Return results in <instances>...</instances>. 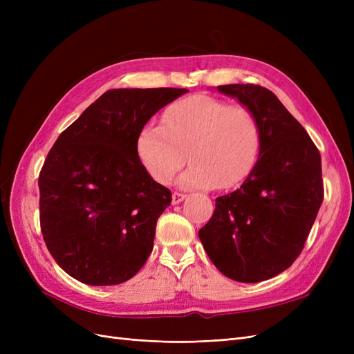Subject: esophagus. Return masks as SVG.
Wrapping results in <instances>:
<instances>
[{"mask_svg": "<svg viewBox=\"0 0 354 354\" xmlns=\"http://www.w3.org/2000/svg\"><path fill=\"white\" fill-rule=\"evenodd\" d=\"M173 205H177V203H180L183 199H186V195L185 194H178V192H174L173 194Z\"/></svg>", "mask_w": 354, "mask_h": 354, "instance_id": "esophagus-1", "label": "esophagus"}]
</instances>
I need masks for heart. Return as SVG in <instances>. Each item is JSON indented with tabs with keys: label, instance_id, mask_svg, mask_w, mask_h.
Returning <instances> with one entry per match:
<instances>
[{
	"label": "heart",
	"instance_id": "heart-1",
	"mask_svg": "<svg viewBox=\"0 0 354 354\" xmlns=\"http://www.w3.org/2000/svg\"><path fill=\"white\" fill-rule=\"evenodd\" d=\"M261 131L255 115L242 104L211 95H190L165 109L162 125H147L137 149L147 173L169 183L177 171L186 189H229L250 174L260 152Z\"/></svg>",
	"mask_w": 354,
	"mask_h": 354
}]
</instances>
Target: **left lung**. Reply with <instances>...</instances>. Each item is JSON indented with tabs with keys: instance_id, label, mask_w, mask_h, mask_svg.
<instances>
[{
	"instance_id": "left-lung-1",
	"label": "left lung",
	"mask_w": 354,
	"mask_h": 354,
	"mask_svg": "<svg viewBox=\"0 0 354 354\" xmlns=\"http://www.w3.org/2000/svg\"><path fill=\"white\" fill-rule=\"evenodd\" d=\"M217 90L255 115L261 145L242 186L216 199L199 239L224 276L255 283L282 273L301 254L324 201L322 160L303 125L270 90L254 84Z\"/></svg>"
}]
</instances>
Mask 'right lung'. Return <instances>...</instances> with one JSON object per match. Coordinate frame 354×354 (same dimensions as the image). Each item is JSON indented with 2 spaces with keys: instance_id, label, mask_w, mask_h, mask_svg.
I'll return each mask as SVG.
<instances>
[{
  "instance_id": "right-lung-1",
  "label": "right lung",
  "mask_w": 354,
  "mask_h": 354,
  "mask_svg": "<svg viewBox=\"0 0 354 354\" xmlns=\"http://www.w3.org/2000/svg\"><path fill=\"white\" fill-rule=\"evenodd\" d=\"M186 88H116L63 131L41 168L39 223L53 259L73 279L122 283L153 250L171 192L137 152L143 127Z\"/></svg>"
}]
</instances>
